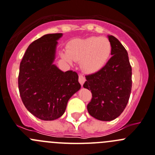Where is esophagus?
Instances as JSON below:
<instances>
[{"label":"esophagus","instance_id":"1","mask_svg":"<svg viewBox=\"0 0 155 155\" xmlns=\"http://www.w3.org/2000/svg\"><path fill=\"white\" fill-rule=\"evenodd\" d=\"M85 81H86V78L82 76V75H79V83L81 84V86H83Z\"/></svg>","mask_w":155,"mask_h":155}]
</instances>
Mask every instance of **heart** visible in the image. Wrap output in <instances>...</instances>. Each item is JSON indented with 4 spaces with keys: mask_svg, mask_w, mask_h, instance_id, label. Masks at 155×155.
<instances>
[{
    "mask_svg": "<svg viewBox=\"0 0 155 155\" xmlns=\"http://www.w3.org/2000/svg\"><path fill=\"white\" fill-rule=\"evenodd\" d=\"M112 51V43L108 38L90 37L72 40L61 56L69 63L80 61L81 68L86 73H95L106 66Z\"/></svg>",
    "mask_w": 155,
    "mask_h": 155,
    "instance_id": "obj_1",
    "label": "heart"
}]
</instances>
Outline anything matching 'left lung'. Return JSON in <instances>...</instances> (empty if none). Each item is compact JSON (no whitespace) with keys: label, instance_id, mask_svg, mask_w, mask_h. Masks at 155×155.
Returning a JSON list of instances; mask_svg holds the SVG:
<instances>
[{"label":"left lung","instance_id":"8db88e82","mask_svg":"<svg viewBox=\"0 0 155 155\" xmlns=\"http://www.w3.org/2000/svg\"><path fill=\"white\" fill-rule=\"evenodd\" d=\"M112 43V56L98 73L88 75L83 87L91 90L88 104L89 115L100 121L118 118L128 104L131 91V66L128 55L119 40L108 35Z\"/></svg>","mask_w":155,"mask_h":155}]
</instances>
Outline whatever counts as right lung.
<instances>
[{
    "instance_id": "obj_1",
    "label": "right lung",
    "mask_w": 155,
    "mask_h": 155,
    "mask_svg": "<svg viewBox=\"0 0 155 155\" xmlns=\"http://www.w3.org/2000/svg\"><path fill=\"white\" fill-rule=\"evenodd\" d=\"M63 34H46L26 50L20 65L18 87L27 110L44 121L64 114L69 99L80 89L76 72L60 70L54 64L58 40Z\"/></svg>"
}]
</instances>
